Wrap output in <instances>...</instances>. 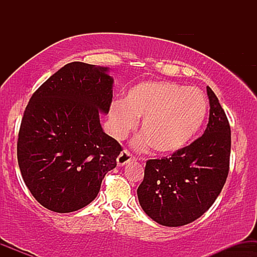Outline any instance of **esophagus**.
Masks as SVG:
<instances>
[{
	"label": "esophagus",
	"instance_id": "esophagus-1",
	"mask_svg": "<svg viewBox=\"0 0 257 257\" xmlns=\"http://www.w3.org/2000/svg\"><path fill=\"white\" fill-rule=\"evenodd\" d=\"M132 159H134V157H133L131 153L126 151V150H124V151L120 152L118 157H117V164H118L119 167H123V166H125L126 163H129Z\"/></svg>",
	"mask_w": 257,
	"mask_h": 257
}]
</instances>
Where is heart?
<instances>
[{
  "label": "heart",
  "instance_id": "obj_1",
  "mask_svg": "<svg viewBox=\"0 0 257 257\" xmlns=\"http://www.w3.org/2000/svg\"><path fill=\"white\" fill-rule=\"evenodd\" d=\"M208 113V101L197 88L167 81H145L116 100L108 111L111 133L123 139L141 120V133L133 140L139 151L152 147L170 155L187 146L198 134Z\"/></svg>",
  "mask_w": 257,
  "mask_h": 257
}]
</instances>
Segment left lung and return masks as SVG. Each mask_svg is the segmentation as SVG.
<instances>
[{"mask_svg": "<svg viewBox=\"0 0 257 257\" xmlns=\"http://www.w3.org/2000/svg\"><path fill=\"white\" fill-rule=\"evenodd\" d=\"M206 93L210 113L204 134L172 157L146 162L138 198L143 210L159 225L193 222L213 205L226 182L231 128L210 87Z\"/></svg>", "mask_w": 257, "mask_h": 257, "instance_id": "obj_1", "label": "left lung"}]
</instances>
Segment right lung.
<instances>
[{"instance_id": "add662e5", "label": "right lung", "mask_w": 257, "mask_h": 257, "mask_svg": "<svg viewBox=\"0 0 257 257\" xmlns=\"http://www.w3.org/2000/svg\"><path fill=\"white\" fill-rule=\"evenodd\" d=\"M108 67L66 64L31 96L18 138V164L35 199L72 213L98 196L122 147L100 124L112 101Z\"/></svg>"}]
</instances>
